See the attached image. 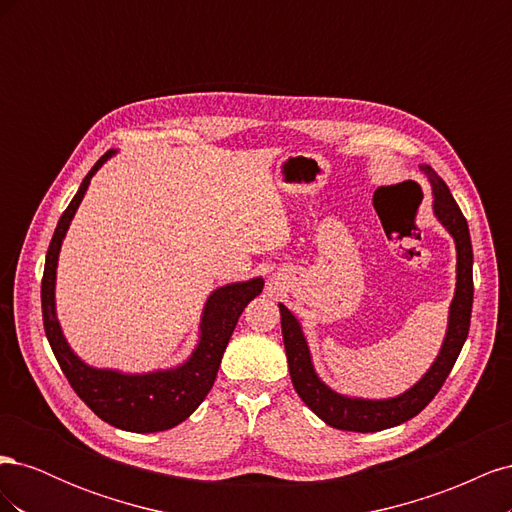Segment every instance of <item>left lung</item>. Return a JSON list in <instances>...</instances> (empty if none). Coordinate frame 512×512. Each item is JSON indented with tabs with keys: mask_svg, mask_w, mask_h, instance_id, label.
Here are the masks:
<instances>
[{
	"mask_svg": "<svg viewBox=\"0 0 512 512\" xmlns=\"http://www.w3.org/2000/svg\"><path fill=\"white\" fill-rule=\"evenodd\" d=\"M425 170L433 185V198H436L433 200V211H436L438 220L446 226V230L451 232L457 245V290L451 303V318H448L444 346L436 363L431 365L423 380H418V384H414L404 395L382 401L350 399L333 393L329 386L322 384L320 378L316 376L297 318L288 312V307L280 305L282 335L294 391L299 393V397L305 401V406L309 410L316 412L324 423L335 429L369 433L410 421L412 416L421 412L429 401L438 395L444 380L451 374L463 344H466L474 299L470 230L451 190H448V185L433 168L425 166Z\"/></svg>",
	"mask_w": 512,
	"mask_h": 512,
	"instance_id": "8db88e82",
	"label": "left lung"
}]
</instances>
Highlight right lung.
Instances as JSON below:
<instances>
[{
	"instance_id": "right-lung-1",
	"label": "right lung",
	"mask_w": 512,
	"mask_h": 512,
	"mask_svg": "<svg viewBox=\"0 0 512 512\" xmlns=\"http://www.w3.org/2000/svg\"><path fill=\"white\" fill-rule=\"evenodd\" d=\"M111 156L113 151L104 153L94 168L89 170L79 192L74 194L72 203L61 215L55 228L49 252H46L42 275L44 333L74 393L104 423L136 433L164 431L183 423L200 406V401L207 397L215 376H218L224 350L232 331L237 327L241 312L247 303L258 297L265 282L256 277V280L250 282L230 284L215 290L207 301L203 324H200V331H203L200 344L190 356V361L177 369L156 371V374L145 376H123L117 374V371L94 369L85 365L66 344L55 318V269L61 241H64L74 213L81 205L87 185L96 170Z\"/></svg>"
}]
</instances>
